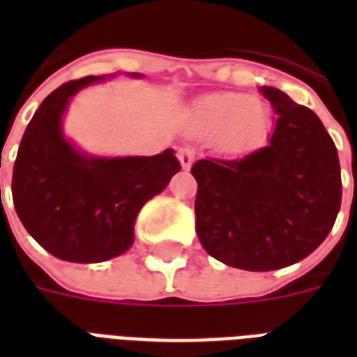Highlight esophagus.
Segmentation results:
<instances>
[{"mask_svg":"<svg viewBox=\"0 0 357 357\" xmlns=\"http://www.w3.org/2000/svg\"><path fill=\"white\" fill-rule=\"evenodd\" d=\"M178 159L181 162V168L183 170H189L192 161H195V150L190 146H181L178 150Z\"/></svg>","mask_w":357,"mask_h":357,"instance_id":"obj_1","label":"esophagus"}]
</instances>
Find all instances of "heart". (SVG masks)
Masks as SVG:
<instances>
[{"label":"heart","mask_w":357,"mask_h":357,"mask_svg":"<svg viewBox=\"0 0 357 357\" xmlns=\"http://www.w3.org/2000/svg\"><path fill=\"white\" fill-rule=\"evenodd\" d=\"M268 111L261 102L241 92L218 94L192 109L190 126L204 139H218L224 150H243L254 144L268 128Z\"/></svg>","instance_id":"b5f03b06"}]
</instances>
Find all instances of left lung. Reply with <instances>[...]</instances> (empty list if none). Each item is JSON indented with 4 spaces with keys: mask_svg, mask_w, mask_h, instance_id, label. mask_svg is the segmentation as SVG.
<instances>
[{
    "mask_svg": "<svg viewBox=\"0 0 357 357\" xmlns=\"http://www.w3.org/2000/svg\"><path fill=\"white\" fill-rule=\"evenodd\" d=\"M259 91L278 114L268 142L192 165L202 246L224 265L254 272L294 265L319 248L343 192L337 150L321 119L280 89Z\"/></svg>",
    "mask_w": 357,
    "mask_h": 357,
    "instance_id": "left-lung-1",
    "label": "left lung"
}]
</instances>
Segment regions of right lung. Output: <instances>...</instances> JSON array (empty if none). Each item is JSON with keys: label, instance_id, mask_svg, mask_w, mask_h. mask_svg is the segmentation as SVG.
Segmentation results:
<instances>
[{"label": "right lung", "instance_id": "add662e5", "mask_svg": "<svg viewBox=\"0 0 357 357\" xmlns=\"http://www.w3.org/2000/svg\"><path fill=\"white\" fill-rule=\"evenodd\" d=\"M116 75H89L59 86L40 103L20 142L14 209L27 234L63 261L102 263L128 252L142 206L181 168L170 148L151 157H102L81 151L64 135L70 100Z\"/></svg>", "mask_w": 357, "mask_h": 357}]
</instances>
